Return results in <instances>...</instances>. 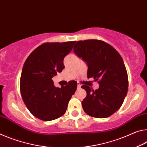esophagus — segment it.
I'll use <instances>...</instances> for the list:
<instances>
[{
  "label": "esophagus",
  "instance_id": "1",
  "mask_svg": "<svg viewBox=\"0 0 147 147\" xmlns=\"http://www.w3.org/2000/svg\"><path fill=\"white\" fill-rule=\"evenodd\" d=\"M81 84L80 83H78V88L79 89V88H81Z\"/></svg>",
  "mask_w": 147,
  "mask_h": 147
}]
</instances>
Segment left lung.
I'll list each match as a JSON object with an SVG mask.
<instances>
[{
  "mask_svg": "<svg viewBox=\"0 0 147 147\" xmlns=\"http://www.w3.org/2000/svg\"><path fill=\"white\" fill-rule=\"evenodd\" d=\"M74 51L87 64V78L99 84L96 90L81 86L86 92L82 102L84 111L96 118L111 116L121 107L128 92V74L121 56L111 45L98 40L78 41Z\"/></svg>",
  "mask_w": 147,
  "mask_h": 147,
  "instance_id": "obj_1",
  "label": "left lung"
}]
</instances>
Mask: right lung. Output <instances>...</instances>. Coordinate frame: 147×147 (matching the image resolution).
<instances>
[{
  "instance_id": "right-lung-1",
  "label": "right lung",
  "mask_w": 147,
  "mask_h": 147,
  "mask_svg": "<svg viewBox=\"0 0 147 147\" xmlns=\"http://www.w3.org/2000/svg\"><path fill=\"white\" fill-rule=\"evenodd\" d=\"M75 41L45 43L31 53L23 65L20 90L23 102L34 116L50 121L66 112L78 86L76 81L55 87L52 78L64 68V58L71 51Z\"/></svg>"
}]
</instances>
